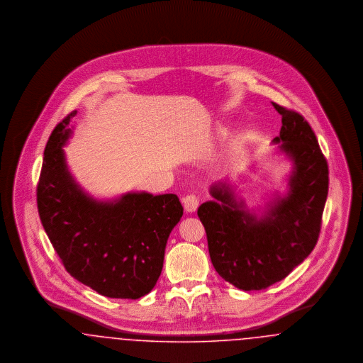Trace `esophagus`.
Returning a JSON list of instances; mask_svg holds the SVG:
<instances>
[{
    "label": "esophagus",
    "mask_w": 363,
    "mask_h": 363,
    "mask_svg": "<svg viewBox=\"0 0 363 363\" xmlns=\"http://www.w3.org/2000/svg\"><path fill=\"white\" fill-rule=\"evenodd\" d=\"M199 203H200V199L196 196V194H189L186 197L182 199V204L186 212H194L197 207H199Z\"/></svg>",
    "instance_id": "34e87169"
}]
</instances>
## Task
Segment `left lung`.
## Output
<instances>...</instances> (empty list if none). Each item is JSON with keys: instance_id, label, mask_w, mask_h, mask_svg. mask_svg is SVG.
Returning a JSON list of instances; mask_svg holds the SVG:
<instances>
[{"instance_id": "left-lung-1", "label": "left lung", "mask_w": 363, "mask_h": 363, "mask_svg": "<svg viewBox=\"0 0 363 363\" xmlns=\"http://www.w3.org/2000/svg\"><path fill=\"white\" fill-rule=\"evenodd\" d=\"M279 150L293 162L286 196L271 201L261 216L237 201L227 182L211 188L215 200L197 215L207 233L213 268L243 291L262 290L287 277L314 249L328 196V163L313 129L299 113L280 104Z\"/></svg>"}]
</instances>
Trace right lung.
Masks as SVG:
<instances>
[{
	"instance_id": "obj_1",
	"label": "right lung",
	"mask_w": 363,
	"mask_h": 363,
	"mask_svg": "<svg viewBox=\"0 0 363 363\" xmlns=\"http://www.w3.org/2000/svg\"><path fill=\"white\" fill-rule=\"evenodd\" d=\"M76 114L54 128L45 148L36 188L40 222L70 277L104 296L138 299L155 287L184 208L172 193H126L114 201L88 196L68 170L62 148Z\"/></svg>"
}]
</instances>
